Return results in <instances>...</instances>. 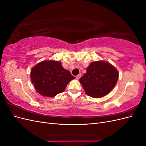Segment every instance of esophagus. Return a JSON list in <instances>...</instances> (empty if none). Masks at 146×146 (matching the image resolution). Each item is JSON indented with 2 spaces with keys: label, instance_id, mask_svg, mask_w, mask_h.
Here are the masks:
<instances>
[{
  "label": "esophagus",
  "instance_id": "1",
  "mask_svg": "<svg viewBox=\"0 0 146 146\" xmlns=\"http://www.w3.org/2000/svg\"><path fill=\"white\" fill-rule=\"evenodd\" d=\"M80 77H81V74H78V76H76V79H77V80H78V79L80 78Z\"/></svg>",
  "mask_w": 146,
  "mask_h": 146
}]
</instances>
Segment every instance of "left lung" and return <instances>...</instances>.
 <instances>
[{"label":"left lung","mask_w":146,"mask_h":146,"mask_svg":"<svg viewBox=\"0 0 146 146\" xmlns=\"http://www.w3.org/2000/svg\"><path fill=\"white\" fill-rule=\"evenodd\" d=\"M118 78L119 72L114 66L100 60L91 62L79 81L87 95L100 98L111 91Z\"/></svg>","instance_id":"1"}]
</instances>
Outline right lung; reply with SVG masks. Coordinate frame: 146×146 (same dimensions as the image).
<instances>
[{
	"label": "right lung",
	"instance_id": "right-lung-1",
	"mask_svg": "<svg viewBox=\"0 0 146 146\" xmlns=\"http://www.w3.org/2000/svg\"><path fill=\"white\" fill-rule=\"evenodd\" d=\"M30 78L39 94L52 98L63 92L69 82L75 78L58 61H42L32 68Z\"/></svg>",
	"mask_w": 146,
	"mask_h": 146
}]
</instances>
